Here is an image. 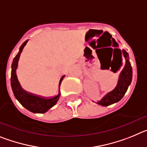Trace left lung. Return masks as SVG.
Wrapping results in <instances>:
<instances>
[{
  "instance_id": "1",
  "label": "left lung",
  "mask_w": 147,
  "mask_h": 147,
  "mask_svg": "<svg viewBox=\"0 0 147 147\" xmlns=\"http://www.w3.org/2000/svg\"><path fill=\"white\" fill-rule=\"evenodd\" d=\"M122 53L125 58L126 62L124 68L120 73L117 85L112 91L107 93L102 99L97 102L96 103L98 105L106 107V106H109V105L119 102L123 98L128 89V87L130 85L132 78V69L130 62H129V54L124 49H122Z\"/></svg>"
}]
</instances>
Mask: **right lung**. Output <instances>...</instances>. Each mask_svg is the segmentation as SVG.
<instances>
[{
    "label": "right lung",
    "instance_id": "right-lung-1",
    "mask_svg": "<svg viewBox=\"0 0 147 147\" xmlns=\"http://www.w3.org/2000/svg\"><path fill=\"white\" fill-rule=\"evenodd\" d=\"M27 42H28V40H26L25 42L22 44V45L20 47V49H19V52L18 53V54L15 56V57L13 59L12 64H11V89H12L13 93L15 95V98L26 109L34 113H44L47 112L49 109L51 108L57 102L58 99L59 98V96H60L59 87H60L61 82H62L65 76H62L59 80V93L57 96L51 97V98H42V97L33 95L24 90L21 88L18 80L16 70L18 68V61L20 59V54H21L23 48L25 47Z\"/></svg>",
    "mask_w": 147,
    "mask_h": 147
}]
</instances>
